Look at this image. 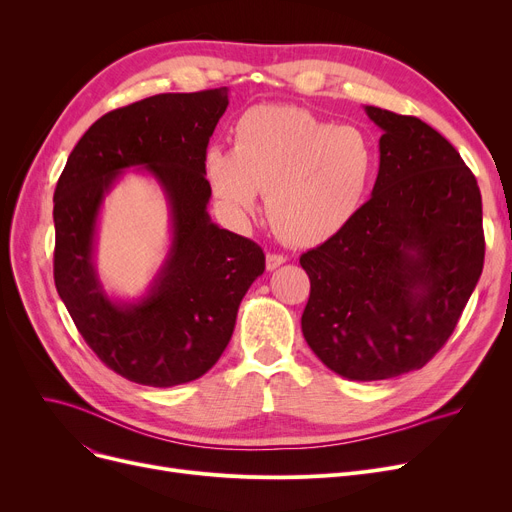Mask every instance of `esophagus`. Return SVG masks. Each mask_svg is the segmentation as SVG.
I'll return each instance as SVG.
<instances>
[{"instance_id": "esophagus-1", "label": "esophagus", "mask_w": 512, "mask_h": 512, "mask_svg": "<svg viewBox=\"0 0 512 512\" xmlns=\"http://www.w3.org/2000/svg\"><path fill=\"white\" fill-rule=\"evenodd\" d=\"M282 263H286V257L284 255H278V253H267V257H265V265H267V270H276V267H280Z\"/></svg>"}]
</instances>
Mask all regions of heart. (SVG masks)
Returning a JSON list of instances; mask_svg holds the SVG:
<instances>
[{
	"instance_id": "b5f03b06",
	"label": "heart",
	"mask_w": 512,
	"mask_h": 512,
	"mask_svg": "<svg viewBox=\"0 0 512 512\" xmlns=\"http://www.w3.org/2000/svg\"><path fill=\"white\" fill-rule=\"evenodd\" d=\"M378 170V151L357 126H336L297 105H255L232 126V151L211 147L205 172L230 211H251L267 193L278 236L297 247L351 226Z\"/></svg>"
}]
</instances>
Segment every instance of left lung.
<instances>
[{
	"instance_id": "obj_1",
	"label": "left lung",
	"mask_w": 512,
	"mask_h": 512,
	"mask_svg": "<svg viewBox=\"0 0 512 512\" xmlns=\"http://www.w3.org/2000/svg\"><path fill=\"white\" fill-rule=\"evenodd\" d=\"M380 170L351 226L301 255L303 336L326 367L373 382L421 369L446 344L483 270L481 193L438 130L365 105Z\"/></svg>"
}]
</instances>
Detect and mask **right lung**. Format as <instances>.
Listing matches in <instances>:
<instances>
[{
    "label": "right lung",
    "mask_w": 512,
    "mask_h": 512,
    "mask_svg": "<svg viewBox=\"0 0 512 512\" xmlns=\"http://www.w3.org/2000/svg\"><path fill=\"white\" fill-rule=\"evenodd\" d=\"M228 87L161 93L101 116L72 149L53 193V280L80 336L122 378L170 388L207 373L228 346L238 305L263 274L257 242L213 224L207 143ZM130 167L149 171L173 218L169 255L137 302L104 292L94 267L104 195Z\"/></svg>",
    "instance_id": "obj_1"
}]
</instances>
